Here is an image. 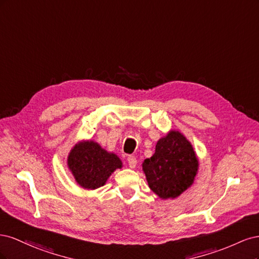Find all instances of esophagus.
Wrapping results in <instances>:
<instances>
[{
    "mask_svg": "<svg viewBox=\"0 0 259 259\" xmlns=\"http://www.w3.org/2000/svg\"><path fill=\"white\" fill-rule=\"evenodd\" d=\"M127 162H128V165L131 168H135L136 167V164H137V159L135 158V156L133 155H130L127 158Z\"/></svg>",
    "mask_w": 259,
    "mask_h": 259,
    "instance_id": "obj_1",
    "label": "esophagus"
}]
</instances>
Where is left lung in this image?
Wrapping results in <instances>:
<instances>
[{"mask_svg":"<svg viewBox=\"0 0 259 259\" xmlns=\"http://www.w3.org/2000/svg\"><path fill=\"white\" fill-rule=\"evenodd\" d=\"M148 186L162 200L176 199L194 183L199 159L193 146L177 130L168 131L142 164Z\"/></svg>","mask_w":259,"mask_h":259,"instance_id":"left-lung-1","label":"left lung"}]
</instances>
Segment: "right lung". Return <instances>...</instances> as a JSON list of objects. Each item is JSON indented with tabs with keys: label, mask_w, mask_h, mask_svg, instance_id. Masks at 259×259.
<instances>
[{
	"label": "right lung",
	"mask_w": 259,
	"mask_h": 259,
	"mask_svg": "<svg viewBox=\"0 0 259 259\" xmlns=\"http://www.w3.org/2000/svg\"><path fill=\"white\" fill-rule=\"evenodd\" d=\"M67 166L81 188L95 190L106 185L113 171L123 167V163L115 153L106 150L95 140L82 139L70 150Z\"/></svg>",
	"instance_id": "right-lung-1"
}]
</instances>
